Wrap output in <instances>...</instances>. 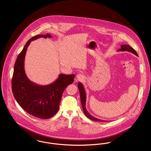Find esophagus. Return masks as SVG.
Instances as JSON below:
<instances>
[{
	"label": "esophagus",
	"mask_w": 151,
	"mask_h": 151,
	"mask_svg": "<svg viewBox=\"0 0 151 151\" xmlns=\"http://www.w3.org/2000/svg\"><path fill=\"white\" fill-rule=\"evenodd\" d=\"M84 76L81 73H79L77 76H76V81H82L83 79H84Z\"/></svg>",
	"instance_id": "obj_1"
}]
</instances>
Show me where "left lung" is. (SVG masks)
<instances>
[{
  "label": "left lung",
  "mask_w": 151,
  "mask_h": 151,
  "mask_svg": "<svg viewBox=\"0 0 151 151\" xmlns=\"http://www.w3.org/2000/svg\"><path fill=\"white\" fill-rule=\"evenodd\" d=\"M121 48L117 50V51H128L131 52L133 54H134L135 55L138 56V53L135 51V50L134 48H132L131 46H129L127 45H123L121 46ZM78 87L79 91L80 93V98H81V102L82 104V109L83 112L85 114L87 118H90V119L95 121H99V122H107V121L105 120H101L98 118H95L94 117H93L92 115H91L88 111H87V110L86 109V95L85 90V88L83 87V85L81 83L79 82L78 84Z\"/></svg>",
  "instance_id": "1"
}]
</instances>
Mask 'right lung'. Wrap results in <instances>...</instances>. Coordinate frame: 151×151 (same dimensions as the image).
Returning a JSON list of instances; mask_svg holds the SVG:
<instances>
[{"instance_id":"obj_1","label":"right lung","mask_w":151,"mask_h":151,"mask_svg":"<svg viewBox=\"0 0 151 151\" xmlns=\"http://www.w3.org/2000/svg\"><path fill=\"white\" fill-rule=\"evenodd\" d=\"M51 37L49 34H40L26 42L15 62L12 79L13 96L18 104L29 114L42 119L51 118L58 111L63 93L75 77L74 74H60L53 83L45 86L36 84L27 77L24 61L28 46L33 40Z\"/></svg>"}]
</instances>
